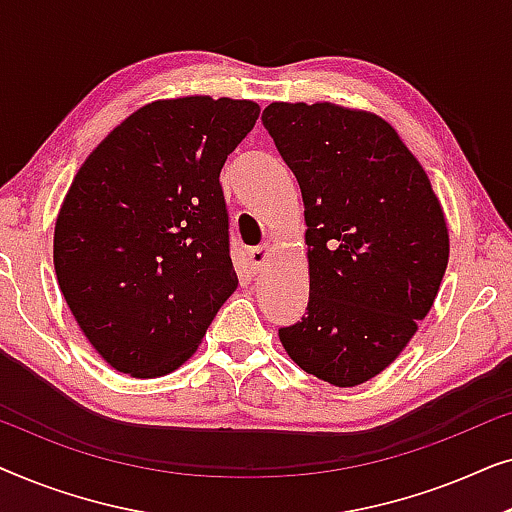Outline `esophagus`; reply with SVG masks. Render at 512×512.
<instances>
[{
    "instance_id": "obj_1",
    "label": "esophagus",
    "mask_w": 512,
    "mask_h": 512,
    "mask_svg": "<svg viewBox=\"0 0 512 512\" xmlns=\"http://www.w3.org/2000/svg\"><path fill=\"white\" fill-rule=\"evenodd\" d=\"M270 251H272L270 244H261V247L251 249V251H249V263H251V268H254V270H261L263 265H265V261H268Z\"/></svg>"
}]
</instances>
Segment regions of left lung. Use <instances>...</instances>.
Wrapping results in <instances>:
<instances>
[{
  "label": "left lung",
  "instance_id": "obj_1",
  "mask_svg": "<svg viewBox=\"0 0 512 512\" xmlns=\"http://www.w3.org/2000/svg\"><path fill=\"white\" fill-rule=\"evenodd\" d=\"M305 205L310 300L279 328L286 354L356 387L403 352L443 282L450 235L424 167L384 118L331 102L263 111Z\"/></svg>",
  "mask_w": 512,
  "mask_h": 512
}]
</instances>
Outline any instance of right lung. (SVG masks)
I'll return each mask as SVG.
<instances>
[{"label": "right lung", "mask_w": 512, "mask_h": 512, "mask_svg": "<svg viewBox=\"0 0 512 512\" xmlns=\"http://www.w3.org/2000/svg\"><path fill=\"white\" fill-rule=\"evenodd\" d=\"M258 114L256 102L230 97L156 100L76 172L55 221V275L118 373L177 370L237 289L219 174Z\"/></svg>", "instance_id": "right-lung-1"}]
</instances>
